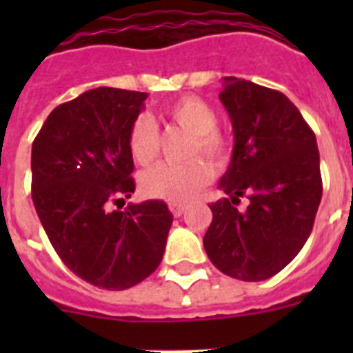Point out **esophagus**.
<instances>
[{
  "label": "esophagus",
  "instance_id": "esophagus-1",
  "mask_svg": "<svg viewBox=\"0 0 353 353\" xmlns=\"http://www.w3.org/2000/svg\"><path fill=\"white\" fill-rule=\"evenodd\" d=\"M170 210L174 217H180L183 214V210H185V205L179 203V201H170Z\"/></svg>",
  "mask_w": 353,
  "mask_h": 353
}]
</instances>
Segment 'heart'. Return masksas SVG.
Instances as JSON below:
<instances>
[{
  "label": "heart",
  "mask_w": 353,
  "mask_h": 353,
  "mask_svg": "<svg viewBox=\"0 0 353 353\" xmlns=\"http://www.w3.org/2000/svg\"><path fill=\"white\" fill-rule=\"evenodd\" d=\"M166 114L179 123L192 136L191 161L183 164H157L143 171L139 176L141 192L148 198L170 199V201H185L192 198L203 185H207L214 176L210 162L203 157H194L203 154L214 162L215 166H224L230 159V141L223 132L215 129L217 114L214 108L203 99L194 95L180 97L166 108ZM129 150L132 159L141 166L154 161L159 152L157 127L148 117L141 114L132 121L129 130Z\"/></svg>",
  "instance_id": "heart-1"
}]
</instances>
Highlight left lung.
I'll return each instance as SVG.
<instances>
[{
  "instance_id": "left-lung-1",
  "label": "left lung",
  "mask_w": 353,
  "mask_h": 353,
  "mask_svg": "<svg viewBox=\"0 0 353 353\" xmlns=\"http://www.w3.org/2000/svg\"><path fill=\"white\" fill-rule=\"evenodd\" d=\"M219 93L233 127L232 162L219 182L228 198L210 205L203 245L223 274L263 281L283 270L313 230L322 199L316 138L277 90L224 77ZM245 195L248 208L234 203Z\"/></svg>"
}]
</instances>
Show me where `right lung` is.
Here are the masks:
<instances>
[{"label": "right lung", "mask_w": 353, "mask_h": 353, "mask_svg": "<svg viewBox=\"0 0 353 353\" xmlns=\"http://www.w3.org/2000/svg\"><path fill=\"white\" fill-rule=\"evenodd\" d=\"M148 93L101 86L52 109L31 146V198L65 265L90 285L127 290L159 267L173 214L161 199L108 207L136 189L129 130Z\"/></svg>", "instance_id": "1"}]
</instances>
